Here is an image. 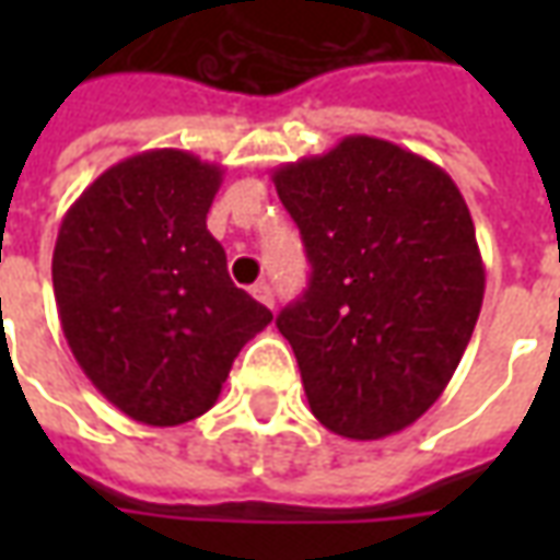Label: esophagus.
Listing matches in <instances>:
<instances>
[{
	"label": "esophagus",
	"instance_id": "1",
	"mask_svg": "<svg viewBox=\"0 0 560 560\" xmlns=\"http://www.w3.org/2000/svg\"><path fill=\"white\" fill-rule=\"evenodd\" d=\"M252 296H255L257 303H264L272 308V288H269L267 281H257L255 288H252Z\"/></svg>",
	"mask_w": 560,
	"mask_h": 560
}]
</instances>
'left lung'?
Instances as JSON below:
<instances>
[{
  "label": "left lung",
  "mask_w": 560,
  "mask_h": 560,
  "mask_svg": "<svg viewBox=\"0 0 560 560\" xmlns=\"http://www.w3.org/2000/svg\"><path fill=\"white\" fill-rule=\"evenodd\" d=\"M303 233L308 291L276 324L329 432L377 441L432 408L480 317L486 269L450 173L351 135L272 171Z\"/></svg>",
  "instance_id": "obj_1"
}]
</instances>
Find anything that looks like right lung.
Returning a JSON list of instances; mask_svg holds the SVG:
<instances>
[{
    "label": "right lung",
    "mask_w": 560,
    "mask_h": 560,
    "mask_svg": "<svg viewBox=\"0 0 560 560\" xmlns=\"http://www.w3.org/2000/svg\"><path fill=\"white\" fill-rule=\"evenodd\" d=\"M221 173L183 149H149L107 167L59 224L68 348L104 399L147 425L207 413L236 353L272 320L207 231Z\"/></svg>",
    "instance_id": "right-lung-1"
}]
</instances>
